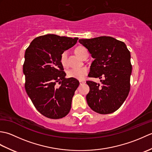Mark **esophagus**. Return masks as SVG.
<instances>
[{
  "label": "esophagus",
  "mask_w": 152,
  "mask_h": 152,
  "mask_svg": "<svg viewBox=\"0 0 152 152\" xmlns=\"http://www.w3.org/2000/svg\"><path fill=\"white\" fill-rule=\"evenodd\" d=\"M86 82L83 81V80H80V84L82 85V84H83V83H85Z\"/></svg>",
  "instance_id": "1"
}]
</instances>
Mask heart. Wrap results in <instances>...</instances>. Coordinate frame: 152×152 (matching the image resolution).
Segmentation results:
<instances>
[{
    "instance_id": "b5f03b06",
    "label": "heart",
    "mask_w": 152,
    "mask_h": 152,
    "mask_svg": "<svg viewBox=\"0 0 152 152\" xmlns=\"http://www.w3.org/2000/svg\"><path fill=\"white\" fill-rule=\"evenodd\" d=\"M86 51H87V50L84 47H82V46H80L76 49V53L81 58ZM67 57H68V52L66 51H63V52L61 55L60 62L64 67H66L68 64ZM88 72H89V69L86 66L73 68V69H71L68 70L67 76H69V78H75L77 80H83L85 78V77L87 76V74H88Z\"/></svg>"
}]
</instances>
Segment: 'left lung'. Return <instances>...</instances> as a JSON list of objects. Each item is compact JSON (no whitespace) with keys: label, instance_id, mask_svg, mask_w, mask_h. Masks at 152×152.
I'll list each match as a JSON object with an SVG mask.
<instances>
[{"label":"left lung","instance_id":"left-lung-1","mask_svg":"<svg viewBox=\"0 0 152 152\" xmlns=\"http://www.w3.org/2000/svg\"><path fill=\"white\" fill-rule=\"evenodd\" d=\"M94 59L88 76L99 78L101 85L87 81L89 106L101 114L114 112L123 104L130 91L131 53L124 42L111 37L80 39Z\"/></svg>","mask_w":152,"mask_h":152}]
</instances>
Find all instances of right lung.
<instances>
[{"mask_svg": "<svg viewBox=\"0 0 152 152\" xmlns=\"http://www.w3.org/2000/svg\"><path fill=\"white\" fill-rule=\"evenodd\" d=\"M78 39L48 34L34 38L25 51L23 66L25 90L37 110L48 118H62L71 108L80 82L65 78L60 57ZM57 83L61 84L59 87Z\"/></svg>", "mask_w": 152, "mask_h": 152, "instance_id": "right-lung-1", "label": "right lung"}]
</instances>
